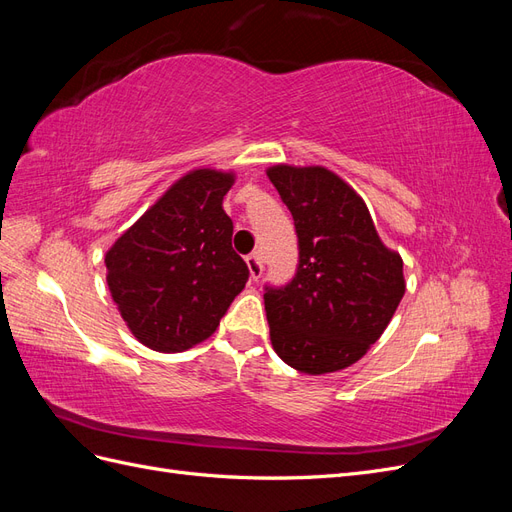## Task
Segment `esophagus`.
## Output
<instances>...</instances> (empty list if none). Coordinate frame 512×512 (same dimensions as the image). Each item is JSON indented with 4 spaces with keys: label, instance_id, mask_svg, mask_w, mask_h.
I'll use <instances>...</instances> for the list:
<instances>
[{
    "label": "esophagus",
    "instance_id": "1",
    "mask_svg": "<svg viewBox=\"0 0 512 512\" xmlns=\"http://www.w3.org/2000/svg\"><path fill=\"white\" fill-rule=\"evenodd\" d=\"M247 262V269H250V277L252 280H258V277L262 275V271H265V262H262V254L260 252H254L245 258Z\"/></svg>",
    "mask_w": 512,
    "mask_h": 512
}]
</instances>
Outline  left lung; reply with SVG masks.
<instances>
[{
  "label": "left lung",
  "instance_id": "left-lung-1",
  "mask_svg": "<svg viewBox=\"0 0 512 512\" xmlns=\"http://www.w3.org/2000/svg\"><path fill=\"white\" fill-rule=\"evenodd\" d=\"M299 237L297 273L265 288L271 344L301 374L350 367L404 297V260L386 247L363 198L324 166L267 170Z\"/></svg>",
  "mask_w": 512,
  "mask_h": 512
}]
</instances>
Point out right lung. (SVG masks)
Here are the masks:
<instances>
[{
    "label": "right lung",
    "instance_id": "obj_1",
    "mask_svg": "<svg viewBox=\"0 0 512 512\" xmlns=\"http://www.w3.org/2000/svg\"><path fill=\"white\" fill-rule=\"evenodd\" d=\"M235 175L190 170L106 252V282L138 342L183 352L205 342L245 288L222 200Z\"/></svg>",
    "mask_w": 512,
    "mask_h": 512
}]
</instances>
